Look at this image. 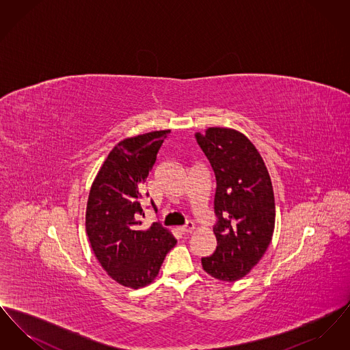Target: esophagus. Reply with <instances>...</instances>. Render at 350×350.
<instances>
[{
    "mask_svg": "<svg viewBox=\"0 0 350 350\" xmlns=\"http://www.w3.org/2000/svg\"><path fill=\"white\" fill-rule=\"evenodd\" d=\"M178 230H180V232L183 233V234L190 233L194 230V223H193V221H186V224L183 226V227H180Z\"/></svg>",
    "mask_w": 350,
    "mask_h": 350,
    "instance_id": "34e87169",
    "label": "esophagus"
}]
</instances>
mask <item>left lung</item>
Wrapping results in <instances>:
<instances>
[{
	"instance_id": "8db88e82",
	"label": "left lung",
	"mask_w": 350,
	"mask_h": 350,
	"mask_svg": "<svg viewBox=\"0 0 350 350\" xmlns=\"http://www.w3.org/2000/svg\"><path fill=\"white\" fill-rule=\"evenodd\" d=\"M215 174L217 250L202 257L206 273L234 282L265 254L275 224L274 193L265 163L250 139L232 129L196 133Z\"/></svg>"
}]
</instances>
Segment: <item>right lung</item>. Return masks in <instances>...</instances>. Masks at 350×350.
<instances>
[{"label":"right lung","instance_id":"obj_1","mask_svg":"<svg viewBox=\"0 0 350 350\" xmlns=\"http://www.w3.org/2000/svg\"><path fill=\"white\" fill-rule=\"evenodd\" d=\"M167 133L152 131L118 143L90 187L85 226L92 250L100 267L126 287L150 284L177 243L160 223L143 231L139 220L144 215L143 183Z\"/></svg>","mask_w":350,"mask_h":350}]
</instances>
